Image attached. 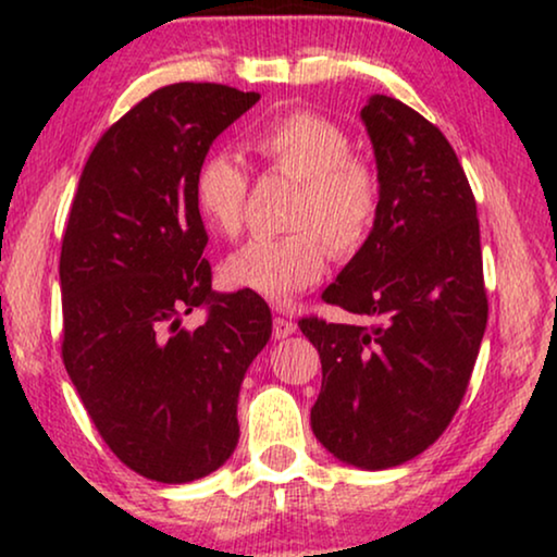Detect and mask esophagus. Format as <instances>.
Wrapping results in <instances>:
<instances>
[{"label": "esophagus", "mask_w": 557, "mask_h": 557, "mask_svg": "<svg viewBox=\"0 0 557 557\" xmlns=\"http://www.w3.org/2000/svg\"><path fill=\"white\" fill-rule=\"evenodd\" d=\"M294 332H296V322H292V319H284V317L273 319V337L276 339L292 337Z\"/></svg>", "instance_id": "obj_1"}]
</instances>
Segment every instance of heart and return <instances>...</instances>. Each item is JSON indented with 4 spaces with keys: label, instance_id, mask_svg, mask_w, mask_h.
<instances>
[{
    "label": "heart",
    "instance_id": "heart-1",
    "mask_svg": "<svg viewBox=\"0 0 557 557\" xmlns=\"http://www.w3.org/2000/svg\"><path fill=\"white\" fill-rule=\"evenodd\" d=\"M250 147L273 174L296 182L284 238H256L227 256L231 286L286 304L314 286L326 265V246L349 258L364 246L380 208V185L368 162L352 154L345 128L317 113H288L250 136ZM248 177L225 151L205 157L195 177L202 223L218 235L240 231Z\"/></svg>",
    "mask_w": 557,
    "mask_h": 557
}]
</instances>
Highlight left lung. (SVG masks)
Segmentation results:
<instances>
[{"mask_svg": "<svg viewBox=\"0 0 557 557\" xmlns=\"http://www.w3.org/2000/svg\"><path fill=\"white\" fill-rule=\"evenodd\" d=\"M377 164L375 225L322 299L360 319L299 326L322 360L311 431L357 469L425 451L459 408L486 330L476 202L431 121L391 96L360 111Z\"/></svg>", "mask_w": 557, "mask_h": 557, "instance_id": "8db88e82", "label": "left lung"}]
</instances>
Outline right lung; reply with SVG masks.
<instances>
[{"label": "right lung", "instance_id": "obj_1", "mask_svg": "<svg viewBox=\"0 0 557 557\" xmlns=\"http://www.w3.org/2000/svg\"><path fill=\"white\" fill-rule=\"evenodd\" d=\"M174 83L90 151L60 250L63 362L90 421L136 474L185 484L238 444L243 377L271 337L253 292L215 294L195 177L212 141L258 101ZM208 306L197 331L181 326Z\"/></svg>", "mask_w": 557, "mask_h": 557}]
</instances>
